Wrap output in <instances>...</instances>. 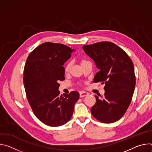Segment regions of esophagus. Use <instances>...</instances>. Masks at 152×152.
I'll use <instances>...</instances> for the list:
<instances>
[{"mask_svg":"<svg viewBox=\"0 0 152 152\" xmlns=\"http://www.w3.org/2000/svg\"><path fill=\"white\" fill-rule=\"evenodd\" d=\"M88 95V93H86V92H84V91H80V93H79L80 97H85V96H87Z\"/></svg>","mask_w":152,"mask_h":152,"instance_id":"34e87169","label":"esophagus"}]
</instances>
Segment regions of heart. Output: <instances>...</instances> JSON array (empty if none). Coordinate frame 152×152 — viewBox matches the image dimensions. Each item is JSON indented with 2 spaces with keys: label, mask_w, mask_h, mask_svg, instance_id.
Returning a JSON list of instances; mask_svg holds the SVG:
<instances>
[{
  "label": "heart",
  "mask_w": 152,
  "mask_h": 152,
  "mask_svg": "<svg viewBox=\"0 0 152 152\" xmlns=\"http://www.w3.org/2000/svg\"><path fill=\"white\" fill-rule=\"evenodd\" d=\"M89 62V61L88 60L85 59H81L80 60V64L82 67L83 66L84 64H85L86 62ZM71 67H72V63L71 62H68L66 65V66H65V67H64V71H65V72H66V73H69L70 70V69H71Z\"/></svg>",
  "instance_id": "b5f03b06"
}]
</instances>
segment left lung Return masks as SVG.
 <instances>
[{"instance_id": "1", "label": "left lung", "mask_w": 152, "mask_h": 152, "mask_svg": "<svg viewBox=\"0 0 152 152\" xmlns=\"http://www.w3.org/2000/svg\"><path fill=\"white\" fill-rule=\"evenodd\" d=\"M85 53L99 69L93 82L104 83V94L91 107L93 117L104 123L120 120L131 102L135 87V75L132 61L114 43L96 42L82 47Z\"/></svg>"}]
</instances>
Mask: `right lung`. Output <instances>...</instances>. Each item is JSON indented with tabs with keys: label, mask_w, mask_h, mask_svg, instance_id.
<instances>
[{
	"label": "right lung",
	"mask_w": 152,
	"mask_h": 152,
	"mask_svg": "<svg viewBox=\"0 0 152 152\" xmlns=\"http://www.w3.org/2000/svg\"><path fill=\"white\" fill-rule=\"evenodd\" d=\"M75 49L58 43L46 42L28 56L23 83L29 103L42 123L52 127L67 123L72 118L77 91L60 95L59 81L65 80L64 62Z\"/></svg>",
	"instance_id": "1"
}]
</instances>
